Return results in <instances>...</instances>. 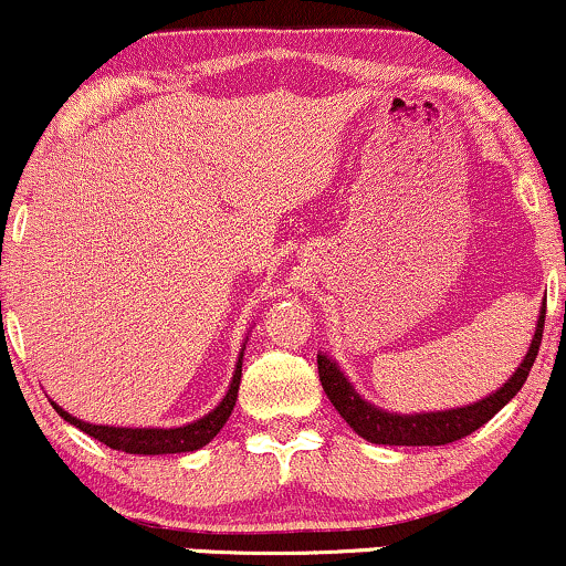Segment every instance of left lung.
Wrapping results in <instances>:
<instances>
[{
    "label": "left lung",
    "instance_id": "8db88e82",
    "mask_svg": "<svg viewBox=\"0 0 566 566\" xmlns=\"http://www.w3.org/2000/svg\"><path fill=\"white\" fill-rule=\"evenodd\" d=\"M543 323H546V306H543L538 327H535V338L533 344H530L527 357L522 359V365L517 367V373L504 382V388H499L496 394H491L483 401L470 403V407L428 411V415H390V411H382L361 399L357 390L352 388V382L344 378V373L336 367V361L327 359L325 354H317L319 382H323L327 399H331L333 407L338 409V415L344 417V420L357 430V436L365 438V441L382 446H446L470 436V432H475L478 428H483L493 415H499V411L520 394L530 369H533L535 357H538Z\"/></svg>",
    "mask_w": 566,
    "mask_h": 566
}]
</instances>
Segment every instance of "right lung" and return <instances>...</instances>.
<instances>
[{
    "label": "right lung",
    "mask_w": 566,
    "mask_h": 566,
    "mask_svg": "<svg viewBox=\"0 0 566 566\" xmlns=\"http://www.w3.org/2000/svg\"><path fill=\"white\" fill-rule=\"evenodd\" d=\"M241 359L235 361L233 380H230V388L218 407L209 411L201 420L184 424V428H109V424H88L75 420L73 415H67L65 409H60L57 403H52L57 409L60 417H65L70 424L86 432V436L96 438V441L109 446L115 451L125 453H184V451H197L201 446H207L214 436L222 430V424L228 422L230 411L235 407V399H239V382H241Z\"/></svg>",
    "instance_id": "1"
}]
</instances>
